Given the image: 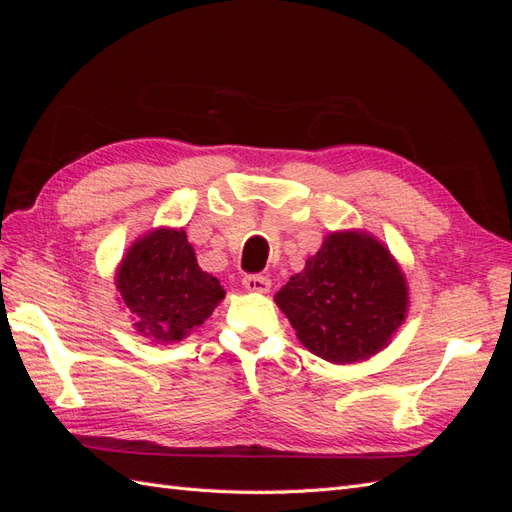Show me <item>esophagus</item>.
I'll return each instance as SVG.
<instances>
[{"label": "esophagus", "instance_id": "esophagus-1", "mask_svg": "<svg viewBox=\"0 0 512 512\" xmlns=\"http://www.w3.org/2000/svg\"><path fill=\"white\" fill-rule=\"evenodd\" d=\"M243 288L250 292H269L271 280L265 275H245L243 277Z\"/></svg>", "mask_w": 512, "mask_h": 512}]
</instances>
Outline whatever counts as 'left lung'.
I'll return each mask as SVG.
<instances>
[{"instance_id":"1","label":"left lung","mask_w":512,"mask_h":512,"mask_svg":"<svg viewBox=\"0 0 512 512\" xmlns=\"http://www.w3.org/2000/svg\"><path fill=\"white\" fill-rule=\"evenodd\" d=\"M301 344L329 363L386 348L406 320L408 286L391 252L367 232L324 237L305 269L275 294Z\"/></svg>"}]
</instances>
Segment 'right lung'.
Wrapping results in <instances>:
<instances>
[{
  "instance_id": "right-lung-1",
  "label": "right lung",
  "mask_w": 512,
  "mask_h": 512,
  "mask_svg": "<svg viewBox=\"0 0 512 512\" xmlns=\"http://www.w3.org/2000/svg\"><path fill=\"white\" fill-rule=\"evenodd\" d=\"M134 329L156 344L179 342L200 327L224 288L198 267L183 228H158L138 239L123 256L115 275Z\"/></svg>"
}]
</instances>
